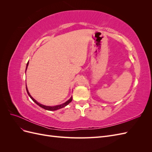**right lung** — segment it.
Returning a JSON list of instances; mask_svg holds the SVG:
<instances>
[{
    "label": "right lung",
    "mask_w": 152,
    "mask_h": 152,
    "mask_svg": "<svg viewBox=\"0 0 152 152\" xmlns=\"http://www.w3.org/2000/svg\"><path fill=\"white\" fill-rule=\"evenodd\" d=\"M28 62L27 63L26 70V69H27V67H28ZM26 91H27V93H28V96L30 97V98H31L32 100H33L34 102L37 104H38V105L39 106V107H42V108H44V109H45V110H50V111H54V110H58V109H60V108H61L65 107H66V106L68 104L72 102V97L70 98V99H68V100L67 101V102H66L65 103H64L63 104H59V105H57V106H54V107H48V106H45V105H43V104H40V103H38L35 99H34L33 98H32L31 96V95L30 94V93H29V92H28V89H27V87H26Z\"/></svg>",
    "instance_id": "add662e5"
}]
</instances>
